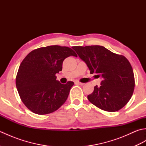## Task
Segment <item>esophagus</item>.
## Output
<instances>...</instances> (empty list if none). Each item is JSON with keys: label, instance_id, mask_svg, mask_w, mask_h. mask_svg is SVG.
Wrapping results in <instances>:
<instances>
[{"label": "esophagus", "instance_id": "obj_1", "mask_svg": "<svg viewBox=\"0 0 146 146\" xmlns=\"http://www.w3.org/2000/svg\"><path fill=\"white\" fill-rule=\"evenodd\" d=\"M75 84L79 85H84V83H81V82H78V81H76V82H75Z\"/></svg>", "mask_w": 146, "mask_h": 146}]
</instances>
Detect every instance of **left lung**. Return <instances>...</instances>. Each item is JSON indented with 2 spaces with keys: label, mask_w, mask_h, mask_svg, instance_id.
Segmentation results:
<instances>
[{
  "label": "left lung",
  "mask_w": 146,
  "mask_h": 146,
  "mask_svg": "<svg viewBox=\"0 0 146 146\" xmlns=\"http://www.w3.org/2000/svg\"><path fill=\"white\" fill-rule=\"evenodd\" d=\"M73 49L87 65L91 74L101 77L100 86H94L88 100L100 109L116 111L128 103L135 86L131 63L122 55L102 46H74Z\"/></svg>",
  "instance_id": "8db88e82"
}]
</instances>
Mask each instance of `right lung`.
Returning <instances> with one entry per match:
<instances>
[{
  "instance_id": "1",
  "label": "right lung",
  "mask_w": 146,
  "mask_h": 146,
  "mask_svg": "<svg viewBox=\"0 0 146 146\" xmlns=\"http://www.w3.org/2000/svg\"><path fill=\"white\" fill-rule=\"evenodd\" d=\"M70 56L77 57L70 48L49 46L30 52L22 61L16 87L22 102L33 113H52L66 102L74 83L61 84L56 74L62 70L64 60Z\"/></svg>"
}]
</instances>
